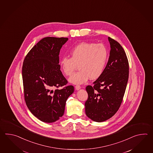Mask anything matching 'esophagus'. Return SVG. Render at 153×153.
Segmentation results:
<instances>
[{
    "instance_id": "obj_1",
    "label": "esophagus",
    "mask_w": 153,
    "mask_h": 153,
    "mask_svg": "<svg viewBox=\"0 0 153 153\" xmlns=\"http://www.w3.org/2000/svg\"><path fill=\"white\" fill-rule=\"evenodd\" d=\"M75 89L76 90H80V88H81V86H80V85H76L75 86Z\"/></svg>"
}]
</instances>
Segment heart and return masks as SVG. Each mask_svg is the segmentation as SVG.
Listing matches in <instances>:
<instances>
[{"label":"heart","instance_id":"heart-1","mask_svg":"<svg viewBox=\"0 0 153 153\" xmlns=\"http://www.w3.org/2000/svg\"><path fill=\"white\" fill-rule=\"evenodd\" d=\"M71 57L63 56L59 61L62 72L67 76L72 73L79 65L80 71L69 78L73 84H82L91 78L101 76L107 63L109 52L103 44L82 42L75 45L71 51Z\"/></svg>","mask_w":153,"mask_h":153}]
</instances>
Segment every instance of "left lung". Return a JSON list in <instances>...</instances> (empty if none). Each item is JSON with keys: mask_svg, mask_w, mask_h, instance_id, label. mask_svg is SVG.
<instances>
[{"mask_svg": "<svg viewBox=\"0 0 153 153\" xmlns=\"http://www.w3.org/2000/svg\"><path fill=\"white\" fill-rule=\"evenodd\" d=\"M110 55L104 72L86 90L88 100L85 103L87 117L96 122L112 117L120 107L127 86L129 65L126 53L119 42L108 37Z\"/></svg>", "mask_w": 153, "mask_h": 153, "instance_id": "8db88e82", "label": "left lung"}]
</instances>
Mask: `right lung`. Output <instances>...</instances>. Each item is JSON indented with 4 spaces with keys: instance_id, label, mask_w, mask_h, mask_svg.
I'll list each match as a JSON object with an SVG mask.
<instances>
[{
    "instance_id": "1",
    "label": "right lung",
    "mask_w": 153,
    "mask_h": 153,
    "mask_svg": "<svg viewBox=\"0 0 153 153\" xmlns=\"http://www.w3.org/2000/svg\"><path fill=\"white\" fill-rule=\"evenodd\" d=\"M67 38L46 37L33 47L22 66L25 100L29 111L47 123L58 120L64 114L65 102L73 93L60 70L59 54Z\"/></svg>"
}]
</instances>
